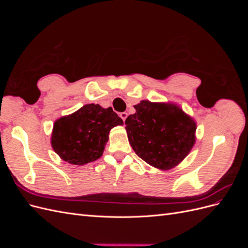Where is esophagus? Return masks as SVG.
<instances>
[{"instance_id":"esophagus-1","label":"esophagus","mask_w":248,"mask_h":248,"mask_svg":"<svg viewBox=\"0 0 248 248\" xmlns=\"http://www.w3.org/2000/svg\"><path fill=\"white\" fill-rule=\"evenodd\" d=\"M127 116H128V115H127V112H121V114H120V117H121V119L123 120V121L125 122V120H126V118H127Z\"/></svg>"}]
</instances>
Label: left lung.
<instances>
[{
	"label": "left lung",
	"mask_w": 248,
	"mask_h": 248,
	"mask_svg": "<svg viewBox=\"0 0 248 248\" xmlns=\"http://www.w3.org/2000/svg\"><path fill=\"white\" fill-rule=\"evenodd\" d=\"M127 117L125 129L137 155L150 166L169 170L181 163L196 142L197 123L172 102L141 100Z\"/></svg>",
	"instance_id": "1"
}]
</instances>
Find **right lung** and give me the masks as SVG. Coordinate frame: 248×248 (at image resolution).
I'll return each instance as SVG.
<instances>
[{"label":"right lung","instance_id":"add662e5","mask_svg":"<svg viewBox=\"0 0 248 248\" xmlns=\"http://www.w3.org/2000/svg\"><path fill=\"white\" fill-rule=\"evenodd\" d=\"M123 125L111 108L86 104L70 115L56 120L50 142L60 158L74 166L95 161L103 154L111 128Z\"/></svg>","mask_w":248,"mask_h":248}]
</instances>
